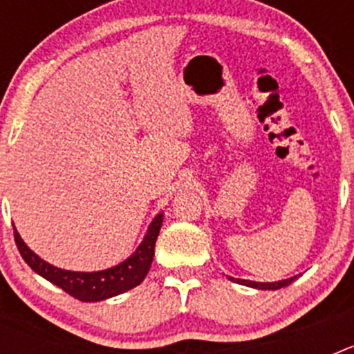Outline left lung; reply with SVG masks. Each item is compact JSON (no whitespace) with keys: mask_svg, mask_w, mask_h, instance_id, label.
Instances as JSON below:
<instances>
[{"mask_svg":"<svg viewBox=\"0 0 354 354\" xmlns=\"http://www.w3.org/2000/svg\"><path fill=\"white\" fill-rule=\"evenodd\" d=\"M228 280H232V282L241 283V286H246V287H252V289H262V290H277V289H282V287L289 286L290 282H294L296 277H290L287 280H278V282H252V280H241V278H232V277H227Z\"/></svg>","mask_w":354,"mask_h":354,"instance_id":"1","label":"left lung"}]
</instances>
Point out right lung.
Listing matches in <instances>:
<instances>
[{"instance_id": "obj_1", "label": "right lung", "mask_w": 354, "mask_h": 354, "mask_svg": "<svg viewBox=\"0 0 354 354\" xmlns=\"http://www.w3.org/2000/svg\"><path fill=\"white\" fill-rule=\"evenodd\" d=\"M162 212L156 214L152 223L147 228V234L140 246L134 250L133 255L126 259L120 264L108 268V270L101 271H68L56 268V266L49 264L44 259H40L33 250L28 248V245L23 241V237L19 236L17 228L14 227L15 245H17L19 253L23 255L24 262L30 266L31 270L46 278L48 282L55 283L56 287L64 289L65 292L74 296L80 301H102V299L113 298L122 292L134 289L136 286L145 280L147 273L150 270L152 259H154V246L156 239L159 236L162 225Z\"/></svg>"}]
</instances>
